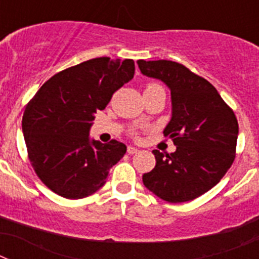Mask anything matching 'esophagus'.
I'll return each mask as SVG.
<instances>
[{
	"label": "esophagus",
	"instance_id": "1",
	"mask_svg": "<svg viewBox=\"0 0 259 259\" xmlns=\"http://www.w3.org/2000/svg\"><path fill=\"white\" fill-rule=\"evenodd\" d=\"M137 152H139V149H137V148H135V146H128L127 148L128 154H136Z\"/></svg>",
	"mask_w": 259,
	"mask_h": 259
}]
</instances>
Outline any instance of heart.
<instances>
[{
    "mask_svg": "<svg viewBox=\"0 0 259 259\" xmlns=\"http://www.w3.org/2000/svg\"><path fill=\"white\" fill-rule=\"evenodd\" d=\"M157 87H159V85H157V84H149V85L146 87V89H148V88H157Z\"/></svg>",
    "mask_w": 259,
    "mask_h": 259,
    "instance_id": "b5f03b06",
    "label": "heart"
}]
</instances>
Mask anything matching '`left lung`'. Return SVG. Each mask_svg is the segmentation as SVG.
<instances>
[{"instance_id":"8db88e82","label":"left lung","mask_w":259,"mask_h":259,"mask_svg":"<svg viewBox=\"0 0 259 259\" xmlns=\"http://www.w3.org/2000/svg\"><path fill=\"white\" fill-rule=\"evenodd\" d=\"M141 74L171 92V119L163 130L176 150H153L155 167L143 175L146 188L167 202H187L218 184L235 159L239 124L218 91L172 61H137Z\"/></svg>"}]
</instances>
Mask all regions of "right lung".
I'll use <instances>...</instances> for the list:
<instances>
[{"mask_svg": "<svg viewBox=\"0 0 259 259\" xmlns=\"http://www.w3.org/2000/svg\"><path fill=\"white\" fill-rule=\"evenodd\" d=\"M132 59H89L50 77L28 102L22 130L29 161L41 182L70 200L88 197L106 183L127 146L89 137L95 114L132 80Z\"/></svg>", "mask_w": 259, "mask_h": 259, "instance_id": "1", "label": "right lung"}]
</instances>
